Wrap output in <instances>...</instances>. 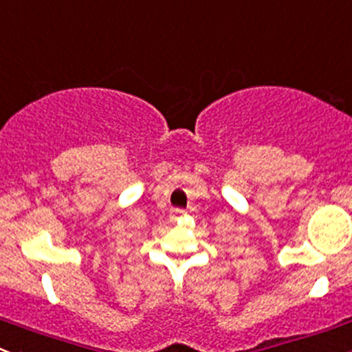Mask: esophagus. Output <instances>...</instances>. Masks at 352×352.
<instances>
[{
  "label": "esophagus",
  "mask_w": 352,
  "mask_h": 352,
  "mask_svg": "<svg viewBox=\"0 0 352 352\" xmlns=\"http://www.w3.org/2000/svg\"><path fill=\"white\" fill-rule=\"evenodd\" d=\"M184 215V210H181V208H175V210H171V220H177V219H181V217Z\"/></svg>",
  "instance_id": "34e87169"
}]
</instances>
